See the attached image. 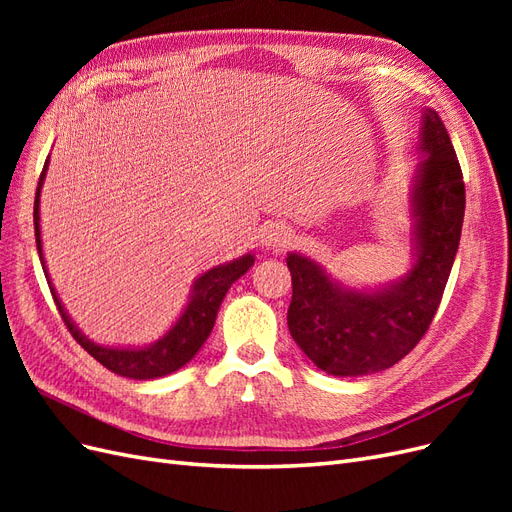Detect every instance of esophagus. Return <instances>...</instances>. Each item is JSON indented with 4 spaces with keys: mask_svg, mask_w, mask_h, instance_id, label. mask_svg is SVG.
Returning <instances> with one entry per match:
<instances>
[{
    "mask_svg": "<svg viewBox=\"0 0 512 512\" xmlns=\"http://www.w3.org/2000/svg\"><path fill=\"white\" fill-rule=\"evenodd\" d=\"M290 241H292V228L282 222H273L262 230V245H265L267 250L280 252L290 245Z\"/></svg>",
    "mask_w": 512,
    "mask_h": 512,
    "instance_id": "obj_1",
    "label": "esophagus"
}]
</instances>
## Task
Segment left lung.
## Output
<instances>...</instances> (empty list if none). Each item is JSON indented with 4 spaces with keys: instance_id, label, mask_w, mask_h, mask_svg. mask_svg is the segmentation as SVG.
Here are the masks:
<instances>
[{
    "instance_id": "obj_1",
    "label": "left lung",
    "mask_w": 512,
    "mask_h": 512,
    "mask_svg": "<svg viewBox=\"0 0 512 512\" xmlns=\"http://www.w3.org/2000/svg\"><path fill=\"white\" fill-rule=\"evenodd\" d=\"M414 188L416 262L391 290L354 292L333 284L309 258H286L292 275L288 329L294 342L333 376H363L395 365L421 342L436 316L459 247L466 185L444 123L425 111Z\"/></svg>"
}]
</instances>
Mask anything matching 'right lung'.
Instances as JSON below:
<instances>
[{
    "label": "right lung",
    "instance_id": "add662e5",
    "mask_svg": "<svg viewBox=\"0 0 512 512\" xmlns=\"http://www.w3.org/2000/svg\"><path fill=\"white\" fill-rule=\"evenodd\" d=\"M46 166H49V158L44 162V168L40 173V181L36 188V200H34V228H36V245H38V254L42 269L46 275V282H49L53 301L59 309V316L64 320L68 331L72 337L79 342L98 363H102L106 369H111L113 374L134 378V380H153L166 374H173L179 367L185 363H190L194 359V354L200 350L207 342V337L215 324V316H218V309L222 299L226 297L228 288L232 282H237L239 277L254 265V256L247 254L235 262H228V265L215 267L207 271L205 275L198 277V282L194 284V294L192 301L185 307V312L181 314L179 322L170 329L160 342H156L149 348L141 350H121V348H102L96 346L94 342H89L87 337L79 333V329L70 322L68 314L64 312V305L57 299V294L53 290V284L49 280V273H46L44 267V258H42V243H40V188H42V179L46 175Z\"/></svg>",
    "mask_w": 512,
    "mask_h": 512
}]
</instances>
